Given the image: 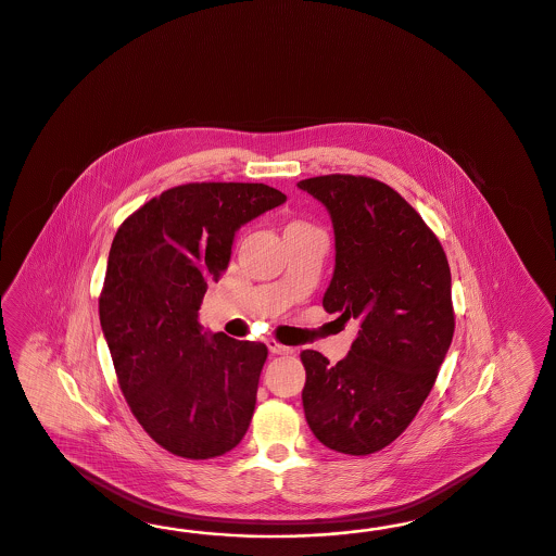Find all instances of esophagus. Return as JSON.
I'll return each instance as SVG.
<instances>
[{"mask_svg":"<svg viewBox=\"0 0 556 556\" xmlns=\"http://www.w3.org/2000/svg\"><path fill=\"white\" fill-rule=\"evenodd\" d=\"M267 346L268 351H270V353H275V355H288V353H291V349H289V346L277 343L275 339H268Z\"/></svg>","mask_w":556,"mask_h":556,"instance_id":"obj_1","label":"esophagus"}]
</instances>
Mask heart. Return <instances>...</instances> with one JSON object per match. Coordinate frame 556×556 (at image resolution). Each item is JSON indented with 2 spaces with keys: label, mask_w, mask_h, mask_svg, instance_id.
I'll use <instances>...</instances> for the list:
<instances>
[{
  "label": "heart",
  "mask_w": 556,
  "mask_h": 556,
  "mask_svg": "<svg viewBox=\"0 0 556 556\" xmlns=\"http://www.w3.org/2000/svg\"><path fill=\"white\" fill-rule=\"evenodd\" d=\"M291 226H304V224H298V222H295V224H289V228H291Z\"/></svg>",
  "instance_id": "1"
}]
</instances>
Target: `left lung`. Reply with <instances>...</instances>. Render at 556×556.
Returning a JSON list of instances; mask_svg holds the SVG:
<instances>
[{
	"label": "left lung",
	"mask_w": 556,
	"mask_h": 556,
	"mask_svg": "<svg viewBox=\"0 0 556 556\" xmlns=\"http://www.w3.org/2000/svg\"><path fill=\"white\" fill-rule=\"evenodd\" d=\"M298 187L325 205L334 230L323 306L362 325L337 365L302 353L306 421L334 452L374 454L415 419L452 345L450 265L421 215L380 180L328 174Z\"/></svg>",
	"instance_id": "1"
}]
</instances>
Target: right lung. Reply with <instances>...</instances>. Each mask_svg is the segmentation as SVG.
<instances>
[{
	"label": "right lung",
	"instance_id": "add662e5",
	"mask_svg": "<svg viewBox=\"0 0 556 556\" xmlns=\"http://www.w3.org/2000/svg\"><path fill=\"white\" fill-rule=\"evenodd\" d=\"M286 201L261 182H192L116 231L100 326L135 419L180 458L222 456L249 429L267 346L203 332L199 309L230 265L236 231Z\"/></svg>",
	"mask_w": 556,
	"mask_h": 556
}]
</instances>
